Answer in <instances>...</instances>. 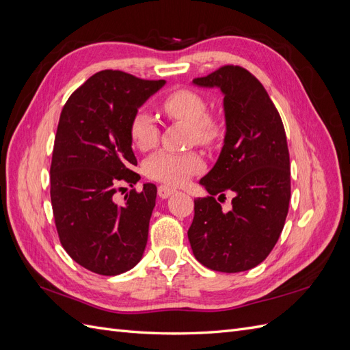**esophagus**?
I'll list each match as a JSON object with an SVG mask.
<instances>
[{"label":"esophagus","mask_w":350,"mask_h":350,"mask_svg":"<svg viewBox=\"0 0 350 350\" xmlns=\"http://www.w3.org/2000/svg\"><path fill=\"white\" fill-rule=\"evenodd\" d=\"M174 193H175V189L171 188L169 185L162 184V185L157 187V194H159V197H161V198H167L169 196H172Z\"/></svg>","instance_id":"obj_1"}]
</instances>
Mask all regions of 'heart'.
<instances>
[{
	"instance_id": "b5f03b06",
	"label": "heart",
	"mask_w": 350,
	"mask_h": 350,
	"mask_svg": "<svg viewBox=\"0 0 350 350\" xmlns=\"http://www.w3.org/2000/svg\"><path fill=\"white\" fill-rule=\"evenodd\" d=\"M161 108L172 120L188 122L189 139L201 146L215 144L221 137V125L208 115L207 100L189 89H176L162 99ZM130 139L139 150L153 149L159 142V126L146 111H137L130 121ZM203 167L201 157L194 152L178 153L159 150L144 163V174L150 179L169 185H181Z\"/></svg>"
}]
</instances>
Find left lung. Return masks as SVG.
<instances>
[{
    "label": "left lung",
    "instance_id": "left-lung-1",
    "mask_svg": "<svg viewBox=\"0 0 350 350\" xmlns=\"http://www.w3.org/2000/svg\"><path fill=\"white\" fill-rule=\"evenodd\" d=\"M201 88H219L226 135L217 162L200 179L208 196L194 200L188 229L194 257L207 269L238 273L267 258L282 234L291 200V162L280 115L269 93L239 66H224ZM234 192L224 212L214 197Z\"/></svg>",
    "mask_w": 350,
    "mask_h": 350
}]
</instances>
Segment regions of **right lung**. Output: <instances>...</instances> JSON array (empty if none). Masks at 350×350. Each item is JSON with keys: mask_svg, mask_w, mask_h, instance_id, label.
Instances as JSON below:
<instances>
[{"mask_svg": "<svg viewBox=\"0 0 350 350\" xmlns=\"http://www.w3.org/2000/svg\"><path fill=\"white\" fill-rule=\"evenodd\" d=\"M165 84L118 70L99 71L71 93L59 115L51 162V203L61 245L81 267L102 276L133 269L143 257L156 185L133 187L130 121Z\"/></svg>", "mask_w": 350, "mask_h": 350, "instance_id": "1", "label": "right lung"}]
</instances>
